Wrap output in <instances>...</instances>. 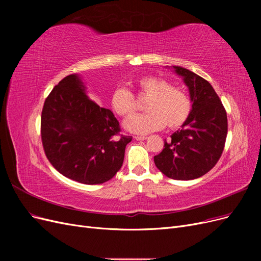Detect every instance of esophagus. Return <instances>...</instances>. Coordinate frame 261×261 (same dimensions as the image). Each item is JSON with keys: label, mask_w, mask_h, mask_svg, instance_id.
Segmentation results:
<instances>
[{"label": "esophagus", "mask_w": 261, "mask_h": 261, "mask_svg": "<svg viewBox=\"0 0 261 261\" xmlns=\"http://www.w3.org/2000/svg\"><path fill=\"white\" fill-rule=\"evenodd\" d=\"M134 138H135L136 140H145V139H147L146 136H135Z\"/></svg>", "instance_id": "esophagus-1"}]
</instances>
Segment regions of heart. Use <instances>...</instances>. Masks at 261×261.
<instances>
[{
  "label": "heart",
  "instance_id": "b5f03b06",
  "mask_svg": "<svg viewBox=\"0 0 261 261\" xmlns=\"http://www.w3.org/2000/svg\"><path fill=\"white\" fill-rule=\"evenodd\" d=\"M140 97L147 98L145 114L136 115L125 122V127L136 134H148L161 129L180 127L192 113V102L187 94L167 80L156 76H144L134 83ZM110 107L122 117L135 113L137 106L133 92L123 87L115 88L110 96Z\"/></svg>",
  "mask_w": 261,
  "mask_h": 261
}]
</instances>
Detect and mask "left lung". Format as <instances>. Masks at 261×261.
I'll return each mask as SVG.
<instances>
[{
    "instance_id": "obj_1",
    "label": "left lung",
    "mask_w": 261,
    "mask_h": 261,
    "mask_svg": "<svg viewBox=\"0 0 261 261\" xmlns=\"http://www.w3.org/2000/svg\"><path fill=\"white\" fill-rule=\"evenodd\" d=\"M184 78L193 101L188 120L175 132L163 150L154 155L155 167L172 179L188 180L208 173L223 152L226 111L213 87L202 77L184 67L173 66Z\"/></svg>"
}]
</instances>
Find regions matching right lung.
<instances>
[{"instance_id":"right-lung-1","label":"right lung","mask_w":261,"mask_h":261,"mask_svg":"<svg viewBox=\"0 0 261 261\" xmlns=\"http://www.w3.org/2000/svg\"><path fill=\"white\" fill-rule=\"evenodd\" d=\"M111 110L88 99L77 75L66 76L44 101L41 140L62 175L87 185L106 183L121 169L130 136L121 135Z\"/></svg>"}]
</instances>
